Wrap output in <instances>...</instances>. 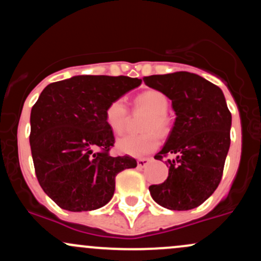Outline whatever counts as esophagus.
Here are the masks:
<instances>
[{
	"label": "esophagus",
	"mask_w": 261,
	"mask_h": 261,
	"mask_svg": "<svg viewBox=\"0 0 261 261\" xmlns=\"http://www.w3.org/2000/svg\"><path fill=\"white\" fill-rule=\"evenodd\" d=\"M151 161H152V159H139V160H137V166H139V167H141V168H144Z\"/></svg>",
	"instance_id": "obj_1"
}]
</instances>
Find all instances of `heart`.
Masks as SVG:
<instances>
[{"label": "heart", "mask_w": 261, "mask_h": 261, "mask_svg": "<svg viewBox=\"0 0 261 261\" xmlns=\"http://www.w3.org/2000/svg\"><path fill=\"white\" fill-rule=\"evenodd\" d=\"M134 105L137 110H145L150 113L146 119L144 130L148 133L141 135H126L117 141L116 147L119 152L128 154L133 157H144L146 154L152 153L160 146V139L157 134H166L168 128L167 114L170 101L167 96L159 90L148 89L137 94L134 99ZM128 120V110L122 99H116L108 105L105 110V121L115 135H121L126 130Z\"/></svg>", "instance_id": "b5f03b06"}]
</instances>
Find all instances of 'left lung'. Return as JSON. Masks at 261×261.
<instances>
[{"mask_svg":"<svg viewBox=\"0 0 261 261\" xmlns=\"http://www.w3.org/2000/svg\"><path fill=\"white\" fill-rule=\"evenodd\" d=\"M145 84L172 100L176 120L162 150L168 177L150 186L153 200L171 211L198 207L213 194L222 179L230 146L231 114L223 91L197 74L177 71L145 76Z\"/></svg>","mask_w":261,"mask_h":261,"instance_id":"8db88e82","label":"left lung"}]
</instances>
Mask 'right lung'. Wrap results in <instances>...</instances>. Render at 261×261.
I'll return each instance as SVG.
<instances>
[{"label": "right lung", "mask_w": 261, "mask_h": 261, "mask_svg": "<svg viewBox=\"0 0 261 261\" xmlns=\"http://www.w3.org/2000/svg\"><path fill=\"white\" fill-rule=\"evenodd\" d=\"M141 84L128 76L76 75L51 83L31 111V151L43 191L70 212L94 211L113 198L116 174L136 167L130 156L111 157L113 131L105 110ZM95 148L100 151L94 153Z\"/></svg>", "instance_id": "add662e5"}]
</instances>
